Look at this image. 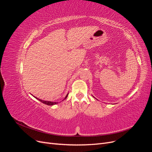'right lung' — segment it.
<instances>
[{
  "instance_id": "1",
  "label": "right lung",
  "mask_w": 152,
  "mask_h": 152,
  "mask_svg": "<svg viewBox=\"0 0 152 152\" xmlns=\"http://www.w3.org/2000/svg\"><path fill=\"white\" fill-rule=\"evenodd\" d=\"M67 96H68V94L66 96V97L65 98V99L67 98ZM36 99H37L38 100H39L40 102H42V103H44V104H48V105H54V104H56V103H56V102H47V101H43V100H42V99H38V98H35Z\"/></svg>"
}]
</instances>
